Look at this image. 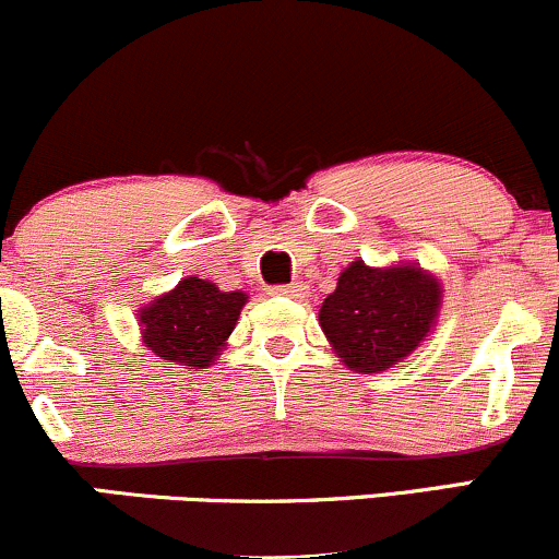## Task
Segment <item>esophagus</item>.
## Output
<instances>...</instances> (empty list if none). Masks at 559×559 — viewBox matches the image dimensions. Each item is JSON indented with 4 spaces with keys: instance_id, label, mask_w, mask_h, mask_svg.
<instances>
[{
    "instance_id": "34e87169",
    "label": "esophagus",
    "mask_w": 559,
    "mask_h": 559,
    "mask_svg": "<svg viewBox=\"0 0 559 559\" xmlns=\"http://www.w3.org/2000/svg\"><path fill=\"white\" fill-rule=\"evenodd\" d=\"M271 294H275V297H301V294H305V286L301 284L275 286V288H271Z\"/></svg>"
}]
</instances>
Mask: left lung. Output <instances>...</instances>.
Here are the masks:
<instances>
[{"instance_id": "8db88e82", "label": "left lung", "mask_w": 559, "mask_h": 559, "mask_svg": "<svg viewBox=\"0 0 559 559\" xmlns=\"http://www.w3.org/2000/svg\"><path fill=\"white\" fill-rule=\"evenodd\" d=\"M441 297L439 275L418 262L373 267L355 260L338 273L318 323L346 368L381 373L407 360L433 333Z\"/></svg>"}]
</instances>
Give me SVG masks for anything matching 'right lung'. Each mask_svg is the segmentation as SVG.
Returning a JSON list of instances; mask_svg holds the SVG:
<instances>
[{
    "label": "right lung",
    "mask_w": 559,
    "mask_h": 559,
    "mask_svg": "<svg viewBox=\"0 0 559 559\" xmlns=\"http://www.w3.org/2000/svg\"><path fill=\"white\" fill-rule=\"evenodd\" d=\"M247 301L243 292H221L213 281L186 275L176 288L136 310L141 344L189 370L210 368L226 349Z\"/></svg>",
    "instance_id": "add662e5"
}]
</instances>
